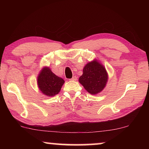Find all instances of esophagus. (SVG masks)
Returning <instances> with one entry per match:
<instances>
[{"label": "esophagus", "instance_id": "1", "mask_svg": "<svg viewBox=\"0 0 149 149\" xmlns=\"http://www.w3.org/2000/svg\"><path fill=\"white\" fill-rule=\"evenodd\" d=\"M76 79H77V77H75V76H74V77H73L72 78V79H70V80H71V81H75Z\"/></svg>", "mask_w": 149, "mask_h": 149}]
</instances>
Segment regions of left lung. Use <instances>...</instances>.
Masks as SVG:
<instances>
[{"label":"left lung","instance_id":"left-lung-1","mask_svg":"<svg viewBox=\"0 0 149 149\" xmlns=\"http://www.w3.org/2000/svg\"><path fill=\"white\" fill-rule=\"evenodd\" d=\"M108 81L105 68L96 60L88 63L83 70V75L79 82L91 94L95 95L102 91Z\"/></svg>","mask_w":149,"mask_h":149}]
</instances>
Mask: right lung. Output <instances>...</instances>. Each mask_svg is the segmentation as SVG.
I'll return each mask as SVG.
<instances>
[{"instance_id":"1","label":"right lung","mask_w":149,"mask_h":149,"mask_svg":"<svg viewBox=\"0 0 149 149\" xmlns=\"http://www.w3.org/2000/svg\"><path fill=\"white\" fill-rule=\"evenodd\" d=\"M37 84L44 95L52 97L60 92L64 80L56 76L49 68H44L37 78Z\"/></svg>"}]
</instances>
